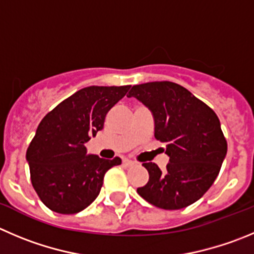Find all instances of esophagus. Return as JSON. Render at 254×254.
<instances>
[{
    "label": "esophagus",
    "mask_w": 254,
    "mask_h": 254,
    "mask_svg": "<svg viewBox=\"0 0 254 254\" xmlns=\"http://www.w3.org/2000/svg\"><path fill=\"white\" fill-rule=\"evenodd\" d=\"M134 165H136V162L131 161V159H123V166H126V167H132Z\"/></svg>",
    "instance_id": "obj_1"
}]
</instances>
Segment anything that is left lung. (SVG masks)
Wrapping results in <instances>:
<instances>
[{"label": "left lung", "instance_id": "obj_1", "mask_svg": "<svg viewBox=\"0 0 254 254\" xmlns=\"http://www.w3.org/2000/svg\"><path fill=\"white\" fill-rule=\"evenodd\" d=\"M127 97L151 110L154 137L166 143V170L143 163L149 180L137 193L163 209H181L198 201L213 185L227 154V141L212 108L185 87L170 81L136 84Z\"/></svg>", "mask_w": 254, "mask_h": 254}]
</instances>
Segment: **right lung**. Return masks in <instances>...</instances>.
I'll list each match as a JSON object with an SVG mask.
<instances>
[{
    "instance_id": "add662e5",
    "label": "right lung",
    "mask_w": 254,
    "mask_h": 254,
    "mask_svg": "<svg viewBox=\"0 0 254 254\" xmlns=\"http://www.w3.org/2000/svg\"><path fill=\"white\" fill-rule=\"evenodd\" d=\"M129 86H89L62 101L43 117L26 152L31 182L53 212L83 211L100 194L105 173L121 158L88 154L84 144L103 128L108 111Z\"/></svg>"
}]
</instances>
